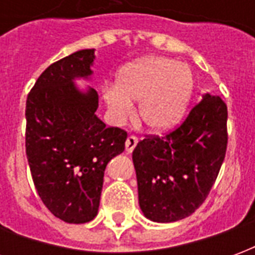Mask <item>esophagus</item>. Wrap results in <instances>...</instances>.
Returning <instances> with one entry per match:
<instances>
[{"instance_id":"1","label":"esophagus","mask_w":255,"mask_h":255,"mask_svg":"<svg viewBox=\"0 0 255 255\" xmlns=\"http://www.w3.org/2000/svg\"><path fill=\"white\" fill-rule=\"evenodd\" d=\"M138 144V138L136 136H128L126 140V150L127 153H132V150L135 149V146Z\"/></svg>"}]
</instances>
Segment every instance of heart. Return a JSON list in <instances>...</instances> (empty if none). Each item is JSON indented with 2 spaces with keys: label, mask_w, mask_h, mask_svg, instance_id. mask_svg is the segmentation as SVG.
<instances>
[{
  "label": "heart",
  "mask_w": 255,
  "mask_h": 255,
  "mask_svg": "<svg viewBox=\"0 0 255 255\" xmlns=\"http://www.w3.org/2000/svg\"><path fill=\"white\" fill-rule=\"evenodd\" d=\"M195 90L191 68L162 56H150L129 63L119 71L116 84L102 91L112 119L127 120L132 101H139V117L153 132L176 127L186 116Z\"/></svg>",
  "instance_id": "1"
}]
</instances>
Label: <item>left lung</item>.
<instances>
[{
    "instance_id": "8db88e82",
    "label": "left lung",
    "mask_w": 255,
    "mask_h": 255,
    "mask_svg": "<svg viewBox=\"0 0 255 255\" xmlns=\"http://www.w3.org/2000/svg\"><path fill=\"white\" fill-rule=\"evenodd\" d=\"M227 117L224 101L206 93L173 132L136 144L132 161L146 219L173 223L202 205L224 161Z\"/></svg>"
}]
</instances>
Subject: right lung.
I'll return each mask as SVG.
<instances>
[{"mask_svg":"<svg viewBox=\"0 0 255 255\" xmlns=\"http://www.w3.org/2000/svg\"><path fill=\"white\" fill-rule=\"evenodd\" d=\"M95 49H83L47 67L25 104V153L38 195L57 219L84 224L100 208L108 162L122 154L127 132L108 128L95 112L90 82Z\"/></svg>","mask_w":255,"mask_h":255,"instance_id":"obj_1","label":"right lung"}]
</instances>
